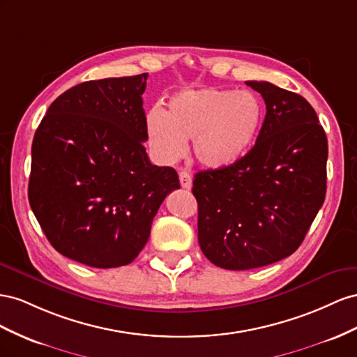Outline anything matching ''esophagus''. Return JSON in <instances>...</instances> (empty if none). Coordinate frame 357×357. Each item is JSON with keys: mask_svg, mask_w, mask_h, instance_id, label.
<instances>
[{"mask_svg": "<svg viewBox=\"0 0 357 357\" xmlns=\"http://www.w3.org/2000/svg\"><path fill=\"white\" fill-rule=\"evenodd\" d=\"M179 182H181V187L185 188V190H190L191 185H192V181H191V175L188 172L182 170L179 172Z\"/></svg>", "mask_w": 357, "mask_h": 357, "instance_id": "obj_1", "label": "esophagus"}]
</instances>
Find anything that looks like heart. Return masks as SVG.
<instances>
[{"label": "heart", "instance_id": "1", "mask_svg": "<svg viewBox=\"0 0 357 357\" xmlns=\"http://www.w3.org/2000/svg\"><path fill=\"white\" fill-rule=\"evenodd\" d=\"M264 119L261 101L247 91L205 88L170 100L169 112L149 110L146 135L151 148L165 161L185 154L195 140L202 166L220 170L235 166L256 144Z\"/></svg>", "mask_w": 357, "mask_h": 357}]
</instances>
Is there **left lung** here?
<instances>
[{
  "label": "left lung",
  "instance_id": "1",
  "mask_svg": "<svg viewBox=\"0 0 357 357\" xmlns=\"http://www.w3.org/2000/svg\"><path fill=\"white\" fill-rule=\"evenodd\" d=\"M256 145L235 166L202 170L192 181L199 243L229 271L261 268L299 248L326 196L328 137L302 96L269 82Z\"/></svg>",
  "mask_w": 357,
  "mask_h": 357
}]
</instances>
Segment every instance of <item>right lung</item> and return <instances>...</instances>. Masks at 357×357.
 <instances>
[{
	"mask_svg": "<svg viewBox=\"0 0 357 357\" xmlns=\"http://www.w3.org/2000/svg\"><path fill=\"white\" fill-rule=\"evenodd\" d=\"M148 73L79 84L49 106L34 135L28 199L59 254L91 268L133 261L175 169L148 158L142 96Z\"/></svg>",
	"mask_w": 357,
	"mask_h": 357,
	"instance_id": "right-lung-1",
	"label": "right lung"
}]
</instances>
